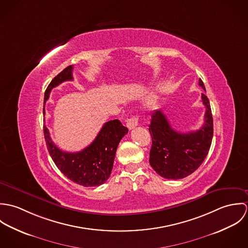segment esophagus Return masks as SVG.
I'll list each match as a JSON object with an SVG mask.
<instances>
[{"mask_svg": "<svg viewBox=\"0 0 248 248\" xmlns=\"http://www.w3.org/2000/svg\"><path fill=\"white\" fill-rule=\"evenodd\" d=\"M139 123H140V118H139L138 115L132 116L129 119H127V121H126L127 127H128L129 130H132V129L136 128L139 125Z\"/></svg>", "mask_w": 248, "mask_h": 248, "instance_id": "obj_1", "label": "esophagus"}]
</instances>
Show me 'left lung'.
Here are the masks:
<instances>
[{
    "instance_id": "8db88e82",
    "label": "left lung",
    "mask_w": 248,
    "mask_h": 248,
    "mask_svg": "<svg viewBox=\"0 0 248 248\" xmlns=\"http://www.w3.org/2000/svg\"><path fill=\"white\" fill-rule=\"evenodd\" d=\"M199 85L205 91L202 79ZM206 108L200 130L185 134L175 131L161 109L152 114L149 132L152 137L150 164L162 177L180 179L194 173L205 159L213 139V116L209 99L202 94Z\"/></svg>"
}]
</instances>
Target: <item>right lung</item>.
Listing matches in <instances>:
<instances>
[{
    "label": "right lung",
    "mask_w": 248,
    "mask_h": 248,
    "mask_svg": "<svg viewBox=\"0 0 248 248\" xmlns=\"http://www.w3.org/2000/svg\"><path fill=\"white\" fill-rule=\"evenodd\" d=\"M72 66L67 67L55 76L47 86L44 98L45 104L49 97L51 90L65 81H71ZM128 133L118 119L106 122L95 140L84 150L77 153L61 151L49 137V132L44 126V136L48 153L57 168L73 182L85 186L93 187L105 183L110 176L117 146L122 138Z\"/></svg>",
    "instance_id": "1"
}]
</instances>
